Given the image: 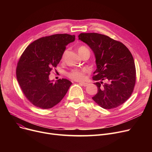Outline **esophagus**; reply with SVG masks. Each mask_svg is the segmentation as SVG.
<instances>
[{
    "label": "esophagus",
    "instance_id": "34e87169",
    "mask_svg": "<svg viewBox=\"0 0 152 152\" xmlns=\"http://www.w3.org/2000/svg\"><path fill=\"white\" fill-rule=\"evenodd\" d=\"M79 84H82L84 87H86V86H87V85L89 84V83H85V82H83V83H80Z\"/></svg>",
    "mask_w": 152,
    "mask_h": 152
}]
</instances>
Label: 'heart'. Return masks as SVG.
Returning a JSON list of instances; mask_svg holds the SVG:
<instances>
[{
    "label": "heart",
    "instance_id": "b5f03b06",
    "mask_svg": "<svg viewBox=\"0 0 152 152\" xmlns=\"http://www.w3.org/2000/svg\"><path fill=\"white\" fill-rule=\"evenodd\" d=\"M86 50H88L84 46H81L78 48L79 53H81ZM66 52H64L62 55L61 60H63L65 58ZM87 70L86 69H75L71 70L68 73V76L71 79L75 81H83L86 77V74L87 73Z\"/></svg>",
    "mask_w": 152,
    "mask_h": 152
}]
</instances>
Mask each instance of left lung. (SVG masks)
Wrapping results in <instances>:
<instances>
[{
    "instance_id": "obj_1",
    "label": "left lung",
    "mask_w": 152,
    "mask_h": 152,
    "mask_svg": "<svg viewBox=\"0 0 152 152\" xmlns=\"http://www.w3.org/2000/svg\"><path fill=\"white\" fill-rule=\"evenodd\" d=\"M79 39L88 45L96 58L93 79L98 91L92 99L102 108L113 109L128 99L133 92L136 70L132 55L122 42L95 33H81Z\"/></svg>"
}]
</instances>
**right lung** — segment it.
I'll list each match as a JSON object with an SVG mask.
<instances>
[{"mask_svg": "<svg viewBox=\"0 0 152 152\" xmlns=\"http://www.w3.org/2000/svg\"><path fill=\"white\" fill-rule=\"evenodd\" d=\"M75 40V35L68 34L42 37L30 44L21 55L16 69L17 81L23 94L35 107L51 108L65 97L72 83L63 78L54 83L49 77L66 45Z\"/></svg>", "mask_w": 152, "mask_h": 152, "instance_id": "obj_1", "label": "right lung"}]
</instances>
